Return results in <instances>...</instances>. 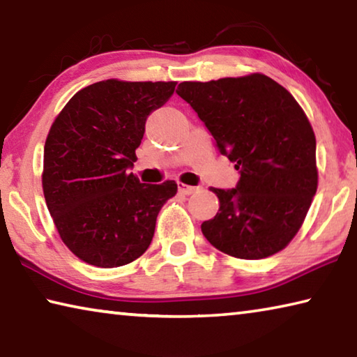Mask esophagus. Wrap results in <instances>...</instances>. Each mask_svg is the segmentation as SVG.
Here are the masks:
<instances>
[{"mask_svg":"<svg viewBox=\"0 0 357 357\" xmlns=\"http://www.w3.org/2000/svg\"><path fill=\"white\" fill-rule=\"evenodd\" d=\"M178 189L181 193H184V195H192V193H195L197 190H200V187L198 185H187V184H179Z\"/></svg>","mask_w":357,"mask_h":357,"instance_id":"esophagus-1","label":"esophagus"}]
</instances>
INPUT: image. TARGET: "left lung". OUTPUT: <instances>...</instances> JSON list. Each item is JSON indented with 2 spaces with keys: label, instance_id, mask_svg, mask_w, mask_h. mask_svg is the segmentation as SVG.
Listing matches in <instances>:
<instances>
[{
  "label": "left lung",
  "instance_id": "obj_1",
  "mask_svg": "<svg viewBox=\"0 0 357 357\" xmlns=\"http://www.w3.org/2000/svg\"><path fill=\"white\" fill-rule=\"evenodd\" d=\"M239 172L234 189L209 187L219 213L202 223L215 249L243 259L282 250L317 193V140L298 102L263 74L183 82L176 89Z\"/></svg>",
  "mask_w": 357,
  "mask_h": 357
}]
</instances>
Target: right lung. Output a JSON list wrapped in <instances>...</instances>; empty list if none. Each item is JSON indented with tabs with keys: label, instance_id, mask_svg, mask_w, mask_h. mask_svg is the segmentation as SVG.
<instances>
[{
	"label": "right lung",
	"instance_id": "1",
	"mask_svg": "<svg viewBox=\"0 0 357 357\" xmlns=\"http://www.w3.org/2000/svg\"><path fill=\"white\" fill-rule=\"evenodd\" d=\"M174 82L105 80L72 98L48 132L42 187L69 250L98 268L142 257L174 181L143 184L130 173L144 124L174 93Z\"/></svg>",
	"mask_w": 357,
	"mask_h": 357
}]
</instances>
